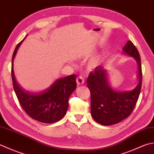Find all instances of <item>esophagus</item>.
<instances>
[{
    "mask_svg": "<svg viewBox=\"0 0 154 154\" xmlns=\"http://www.w3.org/2000/svg\"><path fill=\"white\" fill-rule=\"evenodd\" d=\"M76 82L78 85H82V84H83L84 83L85 80H84V78L82 76H79L77 78Z\"/></svg>",
    "mask_w": 154,
    "mask_h": 154,
    "instance_id": "1",
    "label": "esophagus"
}]
</instances>
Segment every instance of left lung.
<instances>
[{
    "mask_svg": "<svg viewBox=\"0 0 154 154\" xmlns=\"http://www.w3.org/2000/svg\"><path fill=\"white\" fill-rule=\"evenodd\" d=\"M123 51L136 60L139 66V83L130 92H118L108 86L106 70L101 66L91 71L86 81L91 95V114L96 122L111 125L124 120L131 114L139 98L142 84V64L140 53L132 42L128 40Z\"/></svg>",
    "mask_w": 154,
    "mask_h": 154,
    "instance_id": "left-lung-1",
    "label": "left lung"
}]
</instances>
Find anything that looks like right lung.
<instances>
[{
  "label": "right lung",
  "instance_id": "add662e5",
  "mask_svg": "<svg viewBox=\"0 0 154 154\" xmlns=\"http://www.w3.org/2000/svg\"><path fill=\"white\" fill-rule=\"evenodd\" d=\"M23 40L16 46L12 58L11 76L16 95L21 107L30 118L42 123H54L60 120L66 113L69 98L77 86L76 76L70 75L58 79L42 92H24L16 82L12 69L14 56Z\"/></svg>",
  "mask_w": 154,
  "mask_h": 154
}]
</instances>
